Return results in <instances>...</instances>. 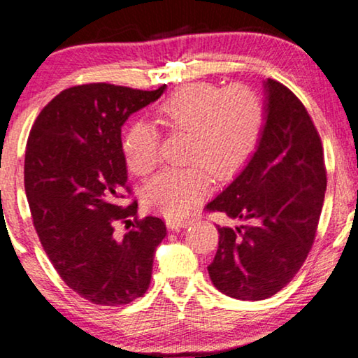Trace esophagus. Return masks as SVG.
Returning a JSON list of instances; mask_svg holds the SVG:
<instances>
[{
	"mask_svg": "<svg viewBox=\"0 0 358 358\" xmlns=\"http://www.w3.org/2000/svg\"><path fill=\"white\" fill-rule=\"evenodd\" d=\"M189 224H190V222H187V220H185V222H182V220H168L169 229H180V228L189 227Z\"/></svg>",
	"mask_w": 358,
	"mask_h": 358,
	"instance_id": "esophagus-1",
	"label": "esophagus"
}]
</instances>
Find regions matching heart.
Masks as SVG:
<instances>
[{"label": "heart", "mask_w": 358, "mask_h": 358, "mask_svg": "<svg viewBox=\"0 0 358 358\" xmlns=\"http://www.w3.org/2000/svg\"><path fill=\"white\" fill-rule=\"evenodd\" d=\"M156 119L168 135H185L184 169H168L150 180L145 203L173 220H182L212 187L211 176L229 180L241 173L261 143L267 107L252 86L220 87L190 83L156 107ZM122 151L131 173L148 176L161 159L159 135L146 122L127 127Z\"/></svg>", "instance_id": "1"}]
</instances>
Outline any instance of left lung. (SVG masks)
Masks as SVG:
<instances>
[{"label":"left lung","instance_id":"obj_1","mask_svg":"<svg viewBox=\"0 0 358 358\" xmlns=\"http://www.w3.org/2000/svg\"><path fill=\"white\" fill-rule=\"evenodd\" d=\"M266 92L256 153L205 207L249 223L217 228L218 249L207 267L213 285L236 300H266L292 282L315 243L327 184L321 136L306 107L271 78Z\"/></svg>","mask_w":358,"mask_h":358}]
</instances>
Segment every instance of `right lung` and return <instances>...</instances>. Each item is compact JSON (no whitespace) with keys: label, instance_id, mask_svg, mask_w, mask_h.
<instances>
[{"label":"right lung","instance_id":"right-lung-1","mask_svg":"<svg viewBox=\"0 0 358 358\" xmlns=\"http://www.w3.org/2000/svg\"><path fill=\"white\" fill-rule=\"evenodd\" d=\"M91 83L62 91L27 138L24 187L43 251L62 280L101 306L129 305L148 290L161 218H138L127 182L122 125L163 94ZM129 229L117 237L115 227Z\"/></svg>","mask_w":358,"mask_h":358}]
</instances>
